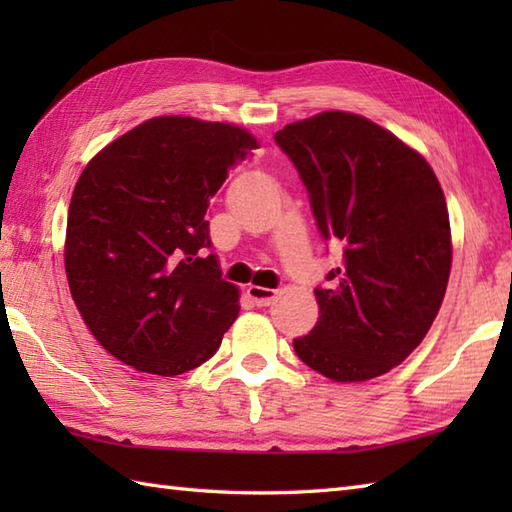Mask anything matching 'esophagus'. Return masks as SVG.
Wrapping results in <instances>:
<instances>
[{"mask_svg": "<svg viewBox=\"0 0 512 512\" xmlns=\"http://www.w3.org/2000/svg\"><path fill=\"white\" fill-rule=\"evenodd\" d=\"M246 295L253 299L255 306H270V301L277 297V290L262 288V286H248Z\"/></svg>", "mask_w": 512, "mask_h": 512, "instance_id": "esophagus-1", "label": "esophagus"}]
</instances>
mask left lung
Instances as JSON below:
<instances>
[{"mask_svg": "<svg viewBox=\"0 0 512 512\" xmlns=\"http://www.w3.org/2000/svg\"><path fill=\"white\" fill-rule=\"evenodd\" d=\"M275 143L297 167L325 242L343 262L314 288L319 321L292 341L314 372L356 383L416 350L442 306L451 226L436 173L387 129L350 112L290 123Z\"/></svg>", "mask_w": 512, "mask_h": 512, "instance_id": "8db88e82", "label": "left lung"}]
</instances>
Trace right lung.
<instances>
[{
	"label": "right lung",
	"mask_w": 512,
	"mask_h": 512,
	"mask_svg": "<svg viewBox=\"0 0 512 512\" xmlns=\"http://www.w3.org/2000/svg\"><path fill=\"white\" fill-rule=\"evenodd\" d=\"M246 129L158 116L99 151L76 182L65 275L94 339L138 372L178 376L217 352L239 314L222 279L206 209L237 162Z\"/></svg>",
	"instance_id": "right-lung-1"
}]
</instances>
